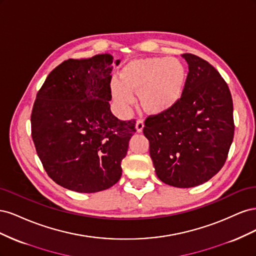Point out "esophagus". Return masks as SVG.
I'll list each match as a JSON object with an SVG mask.
<instances>
[{"mask_svg":"<svg viewBox=\"0 0 256 256\" xmlns=\"http://www.w3.org/2000/svg\"><path fill=\"white\" fill-rule=\"evenodd\" d=\"M143 128H144V122H143V120H136V129L138 132H142Z\"/></svg>","mask_w":256,"mask_h":256,"instance_id":"34e87169","label":"esophagus"}]
</instances>
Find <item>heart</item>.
<instances>
[{"instance_id":"heart-1","label":"heart","mask_w":256,"mask_h":256,"mask_svg":"<svg viewBox=\"0 0 256 256\" xmlns=\"http://www.w3.org/2000/svg\"><path fill=\"white\" fill-rule=\"evenodd\" d=\"M187 70L175 58H147L131 60L120 72V82L110 84L111 96L118 110L127 115L138 94L142 110L161 115L180 102L187 85Z\"/></svg>"}]
</instances>
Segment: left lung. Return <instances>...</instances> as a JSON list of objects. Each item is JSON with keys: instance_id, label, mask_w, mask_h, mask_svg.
<instances>
[{"instance_id": "obj_1", "label": "left lung", "mask_w": 256, "mask_h": 256, "mask_svg": "<svg viewBox=\"0 0 256 256\" xmlns=\"http://www.w3.org/2000/svg\"><path fill=\"white\" fill-rule=\"evenodd\" d=\"M182 56L189 72L180 102L164 114L148 116L143 132L159 180L191 188L222 168L235 126L230 92L218 70L194 54Z\"/></svg>"}]
</instances>
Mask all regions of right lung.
Instances as JSON below:
<instances>
[{
	"instance_id": "1",
	"label": "right lung",
	"mask_w": 256,
	"mask_h": 256,
	"mask_svg": "<svg viewBox=\"0 0 256 256\" xmlns=\"http://www.w3.org/2000/svg\"><path fill=\"white\" fill-rule=\"evenodd\" d=\"M112 63L108 53L69 58L37 92L30 115L35 148L49 177L68 190L102 191L122 176L136 122L120 120L110 110Z\"/></svg>"
}]
</instances>
